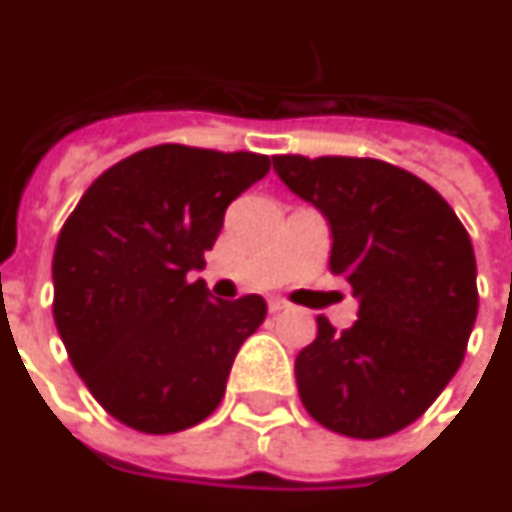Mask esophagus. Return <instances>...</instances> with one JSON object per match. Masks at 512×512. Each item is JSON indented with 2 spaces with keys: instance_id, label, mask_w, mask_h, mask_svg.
I'll list each match as a JSON object with an SVG mask.
<instances>
[{
  "instance_id": "obj_1",
  "label": "esophagus",
  "mask_w": 512,
  "mask_h": 512,
  "mask_svg": "<svg viewBox=\"0 0 512 512\" xmlns=\"http://www.w3.org/2000/svg\"><path fill=\"white\" fill-rule=\"evenodd\" d=\"M284 308H290V303H287V300H282V298L268 300V311H271V314H279V311H284Z\"/></svg>"
}]
</instances>
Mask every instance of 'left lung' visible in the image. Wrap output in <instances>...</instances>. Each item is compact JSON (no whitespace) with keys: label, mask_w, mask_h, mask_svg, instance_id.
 Here are the masks:
<instances>
[{"label":"left lung","mask_w":512,"mask_h":512,"mask_svg":"<svg viewBox=\"0 0 512 512\" xmlns=\"http://www.w3.org/2000/svg\"><path fill=\"white\" fill-rule=\"evenodd\" d=\"M273 171L330 222V271L360 300L325 317L295 360L306 411L338 435L376 440L413 424L464 360L478 317L475 252L438 190L376 158L276 155Z\"/></svg>","instance_id":"8db88e82"}]
</instances>
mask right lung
<instances>
[{"instance_id":"add662e5","label":"right lung","mask_w":512,"mask_h":512,"mask_svg":"<svg viewBox=\"0 0 512 512\" xmlns=\"http://www.w3.org/2000/svg\"><path fill=\"white\" fill-rule=\"evenodd\" d=\"M268 155L158 144L93 182L58 233L53 319L74 370L126 427L169 435L220 405L265 300H212L204 252Z\"/></svg>"}]
</instances>
